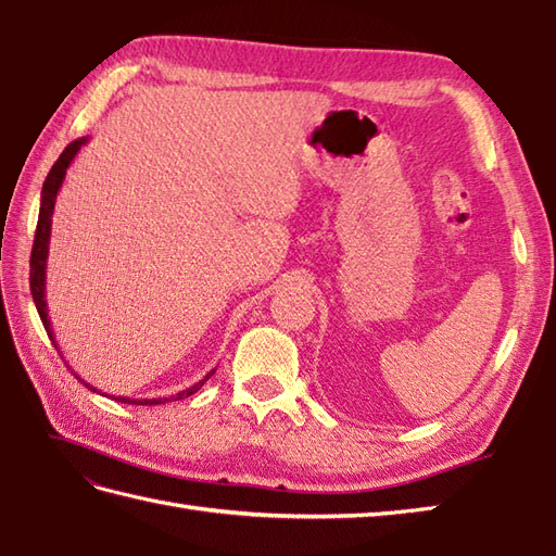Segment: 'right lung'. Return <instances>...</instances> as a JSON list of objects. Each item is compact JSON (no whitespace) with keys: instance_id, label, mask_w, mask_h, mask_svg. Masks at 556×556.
I'll list each match as a JSON object with an SVG mask.
<instances>
[{"instance_id":"add662e5","label":"right lung","mask_w":556,"mask_h":556,"mask_svg":"<svg viewBox=\"0 0 556 556\" xmlns=\"http://www.w3.org/2000/svg\"><path fill=\"white\" fill-rule=\"evenodd\" d=\"M88 138H78L74 143H68L64 148L62 155L54 162V167L47 174V179L42 184V195H40V215H38V229H35V241H33V253H30V293H33V301H35V308L40 313V320L47 329V334H50L52 344H54V334H52V325H50V317H47V301H45V281H47V253H50V233H52V215H54V203H56V193L59 188L64 184V176L68 164L74 162V157L78 155L80 146H86ZM56 346V344H54ZM215 375V370H210L203 380L195 382L193 387L184 389V392L174 394L169 399H186L195 394L200 387H203L210 377ZM80 380V377H78ZM83 382V380H80ZM92 392H98L96 387L83 382ZM167 396H160V399H128V396H116V401H122V404H136V406H155V404H164V401H169Z\"/></svg>"}]
</instances>
